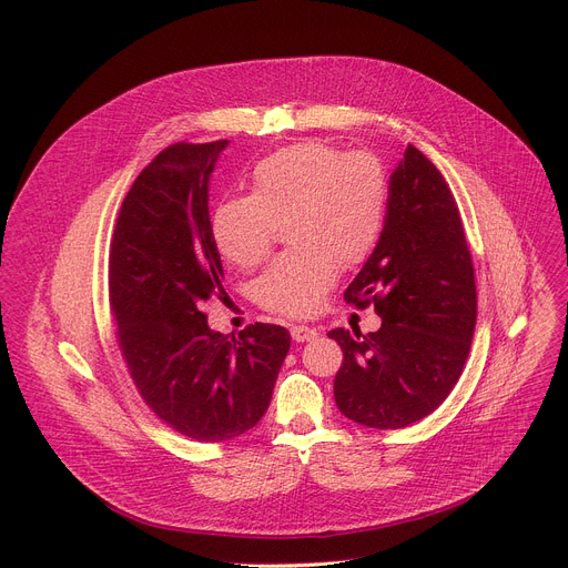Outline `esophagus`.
Here are the masks:
<instances>
[{
    "label": "esophagus",
    "mask_w": 568,
    "mask_h": 568,
    "mask_svg": "<svg viewBox=\"0 0 568 568\" xmlns=\"http://www.w3.org/2000/svg\"><path fill=\"white\" fill-rule=\"evenodd\" d=\"M290 333H292V339H294V342H298V344L310 342V339H314V337L318 335V331H316V328H307V326H292V328H290Z\"/></svg>",
    "instance_id": "34e87169"
}]
</instances>
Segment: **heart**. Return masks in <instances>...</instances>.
<instances>
[{
    "label": "heart",
    "instance_id": "obj_1",
    "mask_svg": "<svg viewBox=\"0 0 568 568\" xmlns=\"http://www.w3.org/2000/svg\"><path fill=\"white\" fill-rule=\"evenodd\" d=\"M386 173L371 152H342L303 141L258 161L252 191L220 202L211 233L240 270L258 267L285 224L290 247L256 281L261 307L283 316L314 314L337 283L339 267L362 265L386 215Z\"/></svg>",
    "mask_w": 568,
    "mask_h": 568
}]
</instances>
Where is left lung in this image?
Returning <instances> with one entry per match:
<instances>
[{
    "instance_id": "1",
    "label": "left lung",
    "mask_w": 568,
    "mask_h": 568,
    "mask_svg": "<svg viewBox=\"0 0 568 568\" xmlns=\"http://www.w3.org/2000/svg\"><path fill=\"white\" fill-rule=\"evenodd\" d=\"M344 298L373 305L382 328L328 333L344 351L339 412L373 429H402L436 412L469 355L476 283L456 200L414 145L390 175L377 247Z\"/></svg>"
}]
</instances>
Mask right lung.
Instances as JSON below:
<instances>
[{
  "label": "right lung",
  "mask_w": 568,
  "mask_h": 568,
  "mask_svg": "<svg viewBox=\"0 0 568 568\" xmlns=\"http://www.w3.org/2000/svg\"><path fill=\"white\" fill-rule=\"evenodd\" d=\"M226 139L173 143L128 191L110 245L116 342L148 409L200 443L250 432L265 416L290 333L254 323L213 333L202 305L220 298L222 263L209 220V178Z\"/></svg>",
  "instance_id": "add662e5"
}]
</instances>
